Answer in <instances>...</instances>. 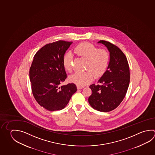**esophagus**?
Segmentation results:
<instances>
[{
  "label": "esophagus",
  "mask_w": 155,
  "mask_h": 155,
  "mask_svg": "<svg viewBox=\"0 0 155 155\" xmlns=\"http://www.w3.org/2000/svg\"><path fill=\"white\" fill-rule=\"evenodd\" d=\"M77 88H78V89H82V88H84V86H79V85H78L77 86Z\"/></svg>",
  "instance_id": "obj_1"
}]
</instances>
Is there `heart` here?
<instances>
[{"instance_id":"obj_1","label":"heart","mask_w":155,"mask_h":155,"mask_svg":"<svg viewBox=\"0 0 155 155\" xmlns=\"http://www.w3.org/2000/svg\"><path fill=\"white\" fill-rule=\"evenodd\" d=\"M74 52L87 60L86 69L88 71L76 73L70 77V80L76 84L83 86L90 82L94 78L100 77L107 70L110 62V54L105 49H99L95 45L84 42L78 45ZM63 64L69 73L73 71V56L67 52L63 57Z\"/></svg>"}]
</instances>
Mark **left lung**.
Masks as SVG:
<instances>
[{"label":"left lung","mask_w":155,"mask_h":155,"mask_svg":"<svg viewBox=\"0 0 155 155\" xmlns=\"http://www.w3.org/2000/svg\"><path fill=\"white\" fill-rule=\"evenodd\" d=\"M110 52V62L99 84H91L92 94L88 98L91 106L101 112L114 110L123 101L130 81V68L127 58L120 48L109 41L100 40Z\"/></svg>","instance_id":"1"}]
</instances>
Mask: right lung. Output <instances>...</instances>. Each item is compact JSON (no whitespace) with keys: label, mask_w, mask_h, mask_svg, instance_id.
<instances>
[{"label":"right lung","mask_w":155,"mask_h":155,"mask_svg":"<svg viewBox=\"0 0 155 155\" xmlns=\"http://www.w3.org/2000/svg\"><path fill=\"white\" fill-rule=\"evenodd\" d=\"M71 44L58 40L44 46L34 55L29 69L34 98L50 111L64 109L77 91L74 83L60 85L67 78L62 61Z\"/></svg>","instance_id":"1"}]
</instances>
